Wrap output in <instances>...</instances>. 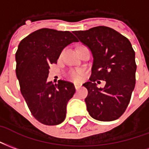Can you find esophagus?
I'll use <instances>...</instances> for the list:
<instances>
[{"label":"esophagus","mask_w":149,"mask_h":149,"mask_svg":"<svg viewBox=\"0 0 149 149\" xmlns=\"http://www.w3.org/2000/svg\"><path fill=\"white\" fill-rule=\"evenodd\" d=\"M74 87H75L76 90H79V88L81 87V86L79 85V84H74Z\"/></svg>","instance_id":"esophagus-1"}]
</instances>
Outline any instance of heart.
<instances>
[{"label": "heart", "instance_id": "obj_1", "mask_svg": "<svg viewBox=\"0 0 149 149\" xmlns=\"http://www.w3.org/2000/svg\"><path fill=\"white\" fill-rule=\"evenodd\" d=\"M85 74V72L80 69H74V70H69L67 73V78L74 82H81V80Z\"/></svg>", "mask_w": 149, "mask_h": 149}]
</instances>
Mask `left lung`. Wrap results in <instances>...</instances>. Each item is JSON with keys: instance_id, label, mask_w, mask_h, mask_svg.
I'll use <instances>...</instances> for the list:
<instances>
[{"instance_id": "8db88e82", "label": "left lung", "mask_w": 149, "mask_h": 149, "mask_svg": "<svg viewBox=\"0 0 149 149\" xmlns=\"http://www.w3.org/2000/svg\"><path fill=\"white\" fill-rule=\"evenodd\" d=\"M74 33L94 56L90 82L83 84L88 91L85 99L88 112L97 120H117L126 110L135 87L136 64L131 43L106 26ZM98 80L106 82L105 88L97 87Z\"/></svg>"}]
</instances>
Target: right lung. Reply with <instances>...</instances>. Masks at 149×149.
Returning <instances> with one entry per match:
<instances>
[{
    "label": "right lung",
    "mask_w": 149,
    "mask_h": 149,
    "mask_svg": "<svg viewBox=\"0 0 149 149\" xmlns=\"http://www.w3.org/2000/svg\"><path fill=\"white\" fill-rule=\"evenodd\" d=\"M77 38L68 31L42 29L23 39L16 52V74L20 92L32 116L40 123L56 125L66 118L67 104L75 93L73 83L47 82L50 65Z\"/></svg>",
    "instance_id": "right-lung-1"
}]
</instances>
